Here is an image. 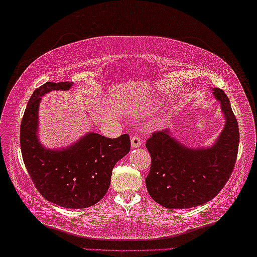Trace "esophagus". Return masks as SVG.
<instances>
[{
    "instance_id": "obj_1",
    "label": "esophagus",
    "mask_w": 257,
    "mask_h": 257,
    "mask_svg": "<svg viewBox=\"0 0 257 257\" xmlns=\"http://www.w3.org/2000/svg\"><path fill=\"white\" fill-rule=\"evenodd\" d=\"M142 145V138L139 136H133L131 138V146L132 149H137Z\"/></svg>"
}]
</instances>
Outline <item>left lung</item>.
I'll use <instances>...</instances> for the list:
<instances>
[{"instance_id":"obj_1","label":"left lung","mask_w":257,"mask_h":257,"mask_svg":"<svg viewBox=\"0 0 257 257\" xmlns=\"http://www.w3.org/2000/svg\"><path fill=\"white\" fill-rule=\"evenodd\" d=\"M213 94L221 104L226 125L208 149H189L173 138L170 130L152 133L146 142L151 168L146 187L151 198L166 208H191L219 194L233 173L240 133L230 101L221 89Z\"/></svg>"}]
</instances>
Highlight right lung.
Returning a JSON list of instances; mask_svg holds the SVG:
<instances>
[{"label":"right lung","instance_id":"add662e5","mask_svg":"<svg viewBox=\"0 0 257 257\" xmlns=\"http://www.w3.org/2000/svg\"><path fill=\"white\" fill-rule=\"evenodd\" d=\"M70 82H47L34 91L21 121L20 143L24 165L44 199L65 208H86L106 194L118 160L130 152L128 135L111 139L86 133L62 150H47L38 142V107L42 96L69 90Z\"/></svg>","mask_w":257,"mask_h":257}]
</instances>
